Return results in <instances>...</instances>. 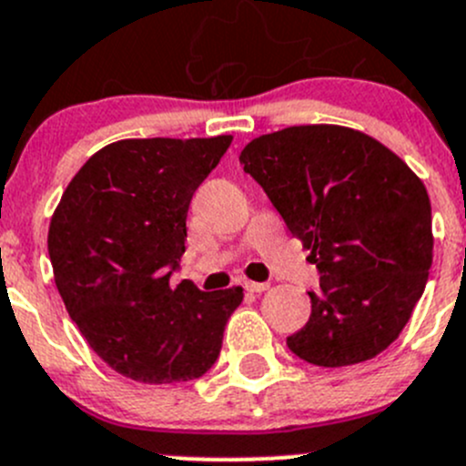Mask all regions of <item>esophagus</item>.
<instances>
[{
    "instance_id": "1",
    "label": "esophagus",
    "mask_w": 466,
    "mask_h": 466,
    "mask_svg": "<svg viewBox=\"0 0 466 466\" xmlns=\"http://www.w3.org/2000/svg\"><path fill=\"white\" fill-rule=\"evenodd\" d=\"M243 287H246V291H250V293H261V291H266V289H268V284H266V282H250V279H248Z\"/></svg>"
}]
</instances>
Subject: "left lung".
<instances>
[{
    "mask_svg": "<svg viewBox=\"0 0 466 466\" xmlns=\"http://www.w3.org/2000/svg\"><path fill=\"white\" fill-rule=\"evenodd\" d=\"M238 161L320 275L309 320L287 337L289 350L328 369L380 355L403 332L432 264L421 179L380 141L339 125L264 134Z\"/></svg>",
    "mask_w": 466,
    "mask_h": 466,
    "instance_id": "8db88e82",
    "label": "left lung"
}]
</instances>
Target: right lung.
<instances>
[{"instance_id": "1", "label": "right lung", "mask_w": 466, "mask_h": 466, "mask_svg": "<svg viewBox=\"0 0 466 466\" xmlns=\"http://www.w3.org/2000/svg\"><path fill=\"white\" fill-rule=\"evenodd\" d=\"M232 137L125 138L95 152L52 216L47 250L70 319L116 373L147 385L205 376L243 289L170 279L196 188Z\"/></svg>"}]
</instances>
